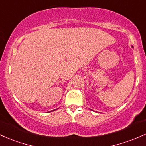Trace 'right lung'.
Listing matches in <instances>:
<instances>
[{
  "mask_svg": "<svg viewBox=\"0 0 146 146\" xmlns=\"http://www.w3.org/2000/svg\"><path fill=\"white\" fill-rule=\"evenodd\" d=\"M55 110H52V111H55Z\"/></svg>",
  "mask_w": 146,
  "mask_h": 146,
  "instance_id": "1",
  "label": "right lung"
}]
</instances>
